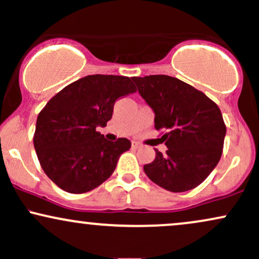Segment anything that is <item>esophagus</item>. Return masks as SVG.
<instances>
[{"instance_id": "esophagus-1", "label": "esophagus", "mask_w": 259, "mask_h": 259, "mask_svg": "<svg viewBox=\"0 0 259 259\" xmlns=\"http://www.w3.org/2000/svg\"><path fill=\"white\" fill-rule=\"evenodd\" d=\"M132 146H133L134 148H139L140 146H141V145H140L139 142H136V141H133V142H132Z\"/></svg>"}]
</instances>
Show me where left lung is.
Masks as SVG:
<instances>
[{
	"instance_id": "left-lung-1",
	"label": "left lung",
	"mask_w": 259,
	"mask_h": 259,
	"mask_svg": "<svg viewBox=\"0 0 259 259\" xmlns=\"http://www.w3.org/2000/svg\"><path fill=\"white\" fill-rule=\"evenodd\" d=\"M140 95L154 112V127L164 130L168 150L144 167L154 184L171 192L195 189L221 159L227 133L219 107L203 92L168 75L134 76Z\"/></svg>"
}]
</instances>
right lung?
Listing matches in <instances>:
<instances>
[{"mask_svg": "<svg viewBox=\"0 0 259 259\" xmlns=\"http://www.w3.org/2000/svg\"><path fill=\"white\" fill-rule=\"evenodd\" d=\"M135 91L129 76L95 74L65 86L41 109L34 147L56 185L84 194L111 177L132 142L125 138L108 141L96 129L111 120L115 101Z\"/></svg>", "mask_w": 259, "mask_h": 259, "instance_id": "right-lung-1", "label": "right lung"}]
</instances>
